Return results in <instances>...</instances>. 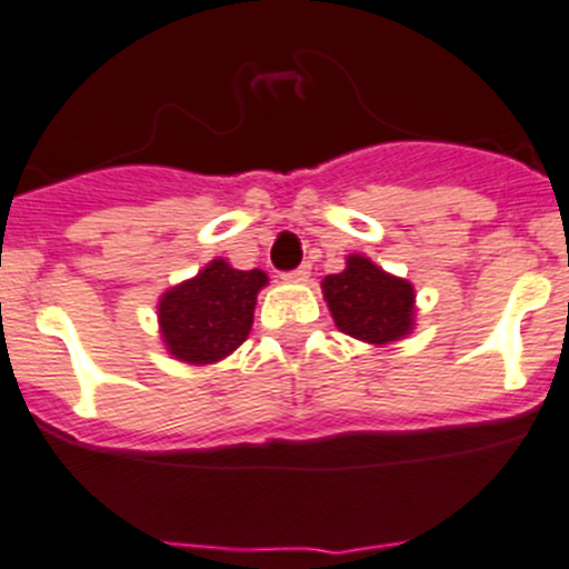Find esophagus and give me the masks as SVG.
Segmentation results:
<instances>
[{"instance_id":"34e87169","label":"esophagus","mask_w":569,"mask_h":569,"mask_svg":"<svg viewBox=\"0 0 569 569\" xmlns=\"http://www.w3.org/2000/svg\"><path fill=\"white\" fill-rule=\"evenodd\" d=\"M311 278V267L309 263H302V267L291 269V272L283 274V280H289V283H302V280Z\"/></svg>"}]
</instances>
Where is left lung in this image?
<instances>
[{
	"label": "left lung",
	"instance_id": "8db88e82",
	"mask_svg": "<svg viewBox=\"0 0 569 569\" xmlns=\"http://www.w3.org/2000/svg\"><path fill=\"white\" fill-rule=\"evenodd\" d=\"M328 309L339 331L373 345H387L410 333L412 286L392 278L362 254H350L348 269L322 280Z\"/></svg>",
	"mask_w": 569,
	"mask_h": 569
}]
</instances>
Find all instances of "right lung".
<instances>
[{"mask_svg":"<svg viewBox=\"0 0 569 569\" xmlns=\"http://www.w3.org/2000/svg\"><path fill=\"white\" fill-rule=\"evenodd\" d=\"M267 274L260 269H232L212 260L193 280L177 286L159 302L162 339L173 357L190 365L224 359L252 328L254 297Z\"/></svg>","mask_w":569,"mask_h":569,"instance_id":"add662e5","label":"right lung"}]
</instances>
